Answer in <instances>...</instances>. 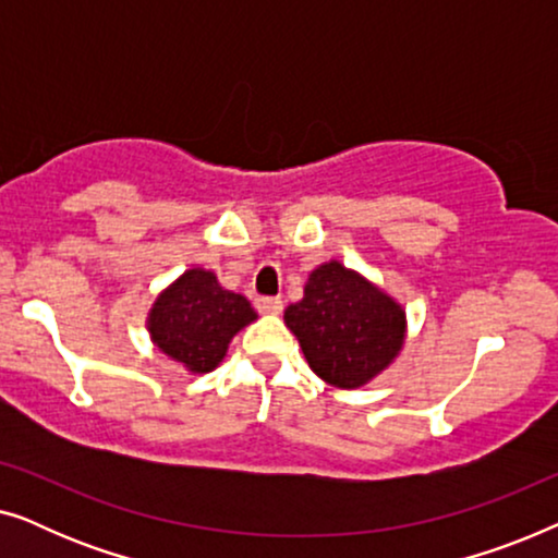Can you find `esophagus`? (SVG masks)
<instances>
[{"instance_id": "34e87169", "label": "esophagus", "mask_w": 558, "mask_h": 558, "mask_svg": "<svg viewBox=\"0 0 558 558\" xmlns=\"http://www.w3.org/2000/svg\"><path fill=\"white\" fill-rule=\"evenodd\" d=\"M254 304L262 315H279V312L284 310V302H281L279 296H258Z\"/></svg>"}]
</instances>
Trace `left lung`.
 <instances>
[{"instance_id": "8db88e82", "label": "left lung", "mask_w": 558, "mask_h": 558, "mask_svg": "<svg viewBox=\"0 0 558 558\" xmlns=\"http://www.w3.org/2000/svg\"><path fill=\"white\" fill-rule=\"evenodd\" d=\"M287 327L310 368L330 386L357 388L401 350L403 310L338 262L310 274L302 302L289 304Z\"/></svg>"}]
</instances>
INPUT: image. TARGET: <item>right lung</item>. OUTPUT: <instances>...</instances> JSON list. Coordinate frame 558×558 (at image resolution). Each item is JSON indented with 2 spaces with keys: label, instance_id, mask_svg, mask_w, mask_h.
Masks as SVG:
<instances>
[{
  "label": "right lung",
  "instance_id": "obj_1",
  "mask_svg": "<svg viewBox=\"0 0 558 558\" xmlns=\"http://www.w3.org/2000/svg\"><path fill=\"white\" fill-rule=\"evenodd\" d=\"M254 319L246 296L220 287L216 274L190 269L157 296L149 332L162 353L193 373H208L223 361L233 335Z\"/></svg>",
  "mask_w": 558,
  "mask_h": 558
}]
</instances>
